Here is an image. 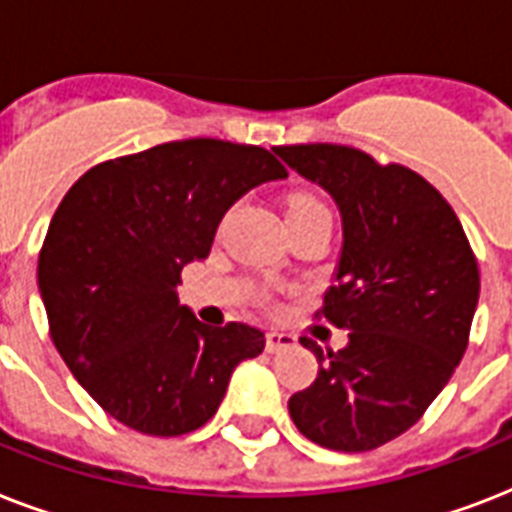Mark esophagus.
Segmentation results:
<instances>
[{
    "label": "esophagus",
    "instance_id": "34e87169",
    "mask_svg": "<svg viewBox=\"0 0 512 512\" xmlns=\"http://www.w3.org/2000/svg\"><path fill=\"white\" fill-rule=\"evenodd\" d=\"M297 342L295 335H287V332H276V329H271L268 335H265V348H268V353H281V350L292 348Z\"/></svg>",
    "mask_w": 512,
    "mask_h": 512
}]
</instances>
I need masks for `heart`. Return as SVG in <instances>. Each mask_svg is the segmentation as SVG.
Masks as SVG:
<instances>
[{
    "label": "heart",
    "mask_w": 512,
    "mask_h": 512,
    "mask_svg": "<svg viewBox=\"0 0 512 512\" xmlns=\"http://www.w3.org/2000/svg\"><path fill=\"white\" fill-rule=\"evenodd\" d=\"M319 207H324V204L313 199V196H292V201H289V212H295V209H319Z\"/></svg>",
    "instance_id": "obj_1"
}]
</instances>
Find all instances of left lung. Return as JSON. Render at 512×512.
Returning a JSON list of instances; mask_svg holds the SVG:
<instances>
[{"label": "left lung", "instance_id": "left-lung-1", "mask_svg": "<svg viewBox=\"0 0 512 512\" xmlns=\"http://www.w3.org/2000/svg\"><path fill=\"white\" fill-rule=\"evenodd\" d=\"M289 170L321 185L342 217L335 287L324 319L348 345L316 353L311 388L289 417L313 444L369 452L420 420L468 348L478 305V263L454 209L401 164L332 143L276 146Z\"/></svg>", "mask_w": 512, "mask_h": 512}]
</instances>
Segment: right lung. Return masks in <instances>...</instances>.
<instances>
[{"label":"right lung","instance_id":"add662e5","mask_svg":"<svg viewBox=\"0 0 512 512\" xmlns=\"http://www.w3.org/2000/svg\"><path fill=\"white\" fill-rule=\"evenodd\" d=\"M287 172L265 148L193 138L84 172L39 252V295L60 358L114 420L183 436L212 420L233 369L263 353L247 324L207 327L177 300L223 215Z\"/></svg>","mask_w":512,"mask_h":512}]
</instances>
